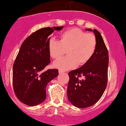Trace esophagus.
<instances>
[{"instance_id": "esophagus-1", "label": "esophagus", "mask_w": 126, "mask_h": 126, "mask_svg": "<svg viewBox=\"0 0 126 126\" xmlns=\"http://www.w3.org/2000/svg\"><path fill=\"white\" fill-rule=\"evenodd\" d=\"M64 71L62 70H59V74H60V75H61V74H62V73H64Z\"/></svg>"}]
</instances>
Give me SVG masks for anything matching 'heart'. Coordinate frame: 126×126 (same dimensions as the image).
<instances>
[{
	"label": "heart",
	"mask_w": 126,
	"mask_h": 126,
	"mask_svg": "<svg viewBox=\"0 0 126 126\" xmlns=\"http://www.w3.org/2000/svg\"><path fill=\"white\" fill-rule=\"evenodd\" d=\"M97 46L95 36L86 33L78 28L64 32L60 35V41L51 38L48 48L50 57L54 60L60 58L66 50L67 56L53 63L54 67L62 70L73 69L89 61L94 53Z\"/></svg>",
	"instance_id": "obj_1"
}]
</instances>
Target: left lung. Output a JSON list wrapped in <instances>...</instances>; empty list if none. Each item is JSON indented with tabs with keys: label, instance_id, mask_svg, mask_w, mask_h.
<instances>
[{
	"label": "left lung",
	"instance_id": "1",
	"mask_svg": "<svg viewBox=\"0 0 126 126\" xmlns=\"http://www.w3.org/2000/svg\"><path fill=\"white\" fill-rule=\"evenodd\" d=\"M93 31L97 40L94 53L81 67L69 73L67 98L78 108H87L96 104L101 97L107 86L108 50L100 33Z\"/></svg>",
	"mask_w": 126,
	"mask_h": 126
}]
</instances>
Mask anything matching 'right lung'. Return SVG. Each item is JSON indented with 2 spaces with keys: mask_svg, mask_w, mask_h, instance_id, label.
Segmentation results:
<instances>
[{
  "mask_svg": "<svg viewBox=\"0 0 126 126\" xmlns=\"http://www.w3.org/2000/svg\"><path fill=\"white\" fill-rule=\"evenodd\" d=\"M63 26L45 28L33 33L21 45L13 66V86L16 97L23 103L34 106L46 97L48 83L59 75L57 69H44L50 62L49 36Z\"/></svg>",
  "mask_w": 126,
  "mask_h": 126,
  "instance_id": "right-lung-1",
  "label": "right lung"
}]
</instances>
